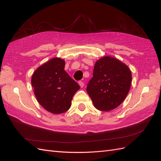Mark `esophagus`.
<instances>
[{"label":"esophagus","instance_id":"1","mask_svg":"<svg viewBox=\"0 0 161 161\" xmlns=\"http://www.w3.org/2000/svg\"><path fill=\"white\" fill-rule=\"evenodd\" d=\"M79 85H80L81 88H83L84 86V83L83 82V81H79Z\"/></svg>","mask_w":161,"mask_h":161}]
</instances>
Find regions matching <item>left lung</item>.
<instances>
[{
  "label": "left lung",
  "instance_id": "8db88e82",
  "mask_svg": "<svg viewBox=\"0 0 161 161\" xmlns=\"http://www.w3.org/2000/svg\"><path fill=\"white\" fill-rule=\"evenodd\" d=\"M93 77L86 91L94 107L109 111L125 100L131 84V72L129 67L114 57L106 56L95 62Z\"/></svg>",
  "mask_w": 161,
  "mask_h": 161
}]
</instances>
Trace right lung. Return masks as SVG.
<instances>
[{
	"mask_svg": "<svg viewBox=\"0 0 161 161\" xmlns=\"http://www.w3.org/2000/svg\"><path fill=\"white\" fill-rule=\"evenodd\" d=\"M64 68L65 61L55 57L39 66L32 76V86L37 101L54 114L67 111L73 95L80 88Z\"/></svg>",
	"mask_w": 161,
	"mask_h": 161,
	"instance_id": "obj_1",
	"label": "right lung"
}]
</instances>
